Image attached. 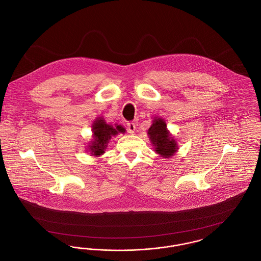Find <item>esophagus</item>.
Returning a JSON list of instances; mask_svg holds the SVG:
<instances>
[{
  "mask_svg": "<svg viewBox=\"0 0 261 261\" xmlns=\"http://www.w3.org/2000/svg\"><path fill=\"white\" fill-rule=\"evenodd\" d=\"M135 129H136V125L134 122H128L127 123V130L130 134H133L135 132Z\"/></svg>",
  "mask_w": 261,
  "mask_h": 261,
  "instance_id": "obj_1",
  "label": "esophagus"
}]
</instances>
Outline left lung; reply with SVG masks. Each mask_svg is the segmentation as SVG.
Listing matches in <instances>:
<instances>
[{"instance_id":"1","label":"left lung","mask_w":261,"mask_h":261,"mask_svg":"<svg viewBox=\"0 0 261 261\" xmlns=\"http://www.w3.org/2000/svg\"><path fill=\"white\" fill-rule=\"evenodd\" d=\"M148 134L152 146L154 147V151L161 156L169 159L177 151V142L167 130L166 123L162 118H153Z\"/></svg>"}]
</instances>
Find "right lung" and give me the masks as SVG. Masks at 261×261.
Wrapping results in <instances>:
<instances>
[{
	"instance_id": "1",
	"label": "right lung",
	"mask_w": 261,
	"mask_h": 261,
	"mask_svg": "<svg viewBox=\"0 0 261 261\" xmlns=\"http://www.w3.org/2000/svg\"><path fill=\"white\" fill-rule=\"evenodd\" d=\"M92 131L93 141L89 145V150L92 155L99 156L105 152L112 137L117 135L118 133H124L125 129L121 125L112 126L108 124L102 117H98L93 123Z\"/></svg>"
}]
</instances>
